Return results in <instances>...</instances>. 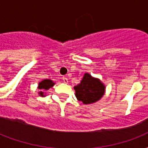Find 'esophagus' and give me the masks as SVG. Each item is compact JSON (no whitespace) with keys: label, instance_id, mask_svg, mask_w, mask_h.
Here are the masks:
<instances>
[{"label":"esophagus","instance_id":"34e87169","mask_svg":"<svg viewBox=\"0 0 148 148\" xmlns=\"http://www.w3.org/2000/svg\"><path fill=\"white\" fill-rule=\"evenodd\" d=\"M62 80H63V82H64V83H65V84L68 83V79H67L66 77H64L62 78Z\"/></svg>","mask_w":148,"mask_h":148}]
</instances>
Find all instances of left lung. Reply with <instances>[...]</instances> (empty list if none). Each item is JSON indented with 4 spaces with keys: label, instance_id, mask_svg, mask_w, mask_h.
Here are the masks:
<instances>
[{
    "label": "left lung",
    "instance_id": "left-lung-1",
    "mask_svg": "<svg viewBox=\"0 0 148 148\" xmlns=\"http://www.w3.org/2000/svg\"><path fill=\"white\" fill-rule=\"evenodd\" d=\"M75 96L84 104H90L98 101L105 93L106 87L100 79L85 73L81 83L74 86Z\"/></svg>",
    "mask_w": 148,
    "mask_h": 148
}]
</instances>
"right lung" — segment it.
Instances as JSON below:
<instances>
[{"label":"right lung","mask_w":148,"mask_h":148,"mask_svg":"<svg viewBox=\"0 0 148 148\" xmlns=\"http://www.w3.org/2000/svg\"><path fill=\"white\" fill-rule=\"evenodd\" d=\"M54 84L55 83L50 79H45V80L40 81L38 84V89L40 90V91L38 92V95H40V97H45L46 96L45 91L49 90L50 88H52Z\"/></svg>","instance_id":"add662e5"}]
</instances>
